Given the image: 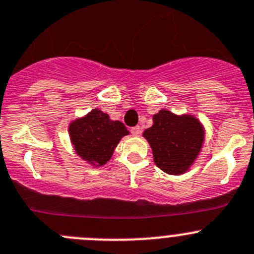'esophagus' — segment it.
Listing matches in <instances>:
<instances>
[{"label":"esophagus","instance_id":"esophagus-1","mask_svg":"<svg viewBox=\"0 0 254 254\" xmlns=\"http://www.w3.org/2000/svg\"><path fill=\"white\" fill-rule=\"evenodd\" d=\"M131 133L133 134L134 137H138L139 134H141V128H139L138 126H136V127H132V128H131Z\"/></svg>","mask_w":254,"mask_h":254}]
</instances>
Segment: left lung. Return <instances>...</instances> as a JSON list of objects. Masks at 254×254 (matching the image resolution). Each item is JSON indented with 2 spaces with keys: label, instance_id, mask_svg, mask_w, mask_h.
Masks as SVG:
<instances>
[{
  "label": "left lung",
  "instance_id": "left-lung-1",
  "mask_svg": "<svg viewBox=\"0 0 254 254\" xmlns=\"http://www.w3.org/2000/svg\"><path fill=\"white\" fill-rule=\"evenodd\" d=\"M153 125L143 137L152 148L153 161L163 172L172 176L187 173L202 151L206 129L190 113L176 115L162 108L153 115Z\"/></svg>",
  "mask_w": 254,
  "mask_h": 254
}]
</instances>
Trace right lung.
I'll use <instances>...</instances> for the list:
<instances>
[{
    "instance_id": "1",
    "label": "right lung",
    "mask_w": 254,
    "mask_h": 254,
    "mask_svg": "<svg viewBox=\"0 0 254 254\" xmlns=\"http://www.w3.org/2000/svg\"><path fill=\"white\" fill-rule=\"evenodd\" d=\"M127 134L129 131L121 121H112L100 108H93L68 125L69 141L76 154L95 168L110 162L117 144Z\"/></svg>"
}]
</instances>
